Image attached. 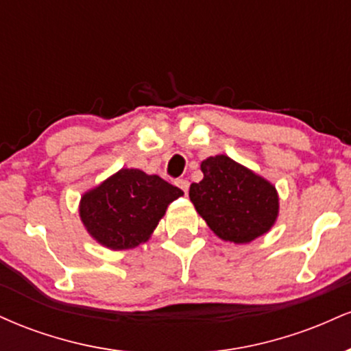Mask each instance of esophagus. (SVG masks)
<instances>
[{
	"label": "esophagus",
	"mask_w": 351,
	"mask_h": 351,
	"mask_svg": "<svg viewBox=\"0 0 351 351\" xmlns=\"http://www.w3.org/2000/svg\"><path fill=\"white\" fill-rule=\"evenodd\" d=\"M175 184H176V186H178L180 189H183L184 193H188V189H189V181H188V180H183V178L176 180Z\"/></svg>",
	"instance_id": "34e87169"
}]
</instances>
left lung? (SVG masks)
I'll return each mask as SVG.
<instances>
[{
    "label": "left lung",
    "mask_w": 351,
    "mask_h": 351,
    "mask_svg": "<svg viewBox=\"0 0 351 351\" xmlns=\"http://www.w3.org/2000/svg\"><path fill=\"white\" fill-rule=\"evenodd\" d=\"M204 178L189 186V199L217 237L234 244L265 234L279 215L276 186L226 155L201 163Z\"/></svg>",
    "instance_id": "left-lung-1"
}]
</instances>
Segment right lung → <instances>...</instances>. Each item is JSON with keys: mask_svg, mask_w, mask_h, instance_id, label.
I'll return each instance as SVG.
<instances>
[{"mask_svg": "<svg viewBox=\"0 0 351 351\" xmlns=\"http://www.w3.org/2000/svg\"><path fill=\"white\" fill-rule=\"evenodd\" d=\"M183 195L156 175L122 168L80 198V219L97 243L114 251L147 243L168 204Z\"/></svg>", "mask_w": 351, "mask_h": 351, "instance_id": "right-lung-1", "label": "right lung"}]
</instances>
